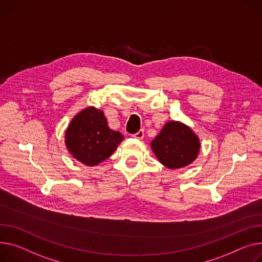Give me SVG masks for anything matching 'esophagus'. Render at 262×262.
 Returning a JSON list of instances; mask_svg holds the SVG:
<instances>
[{"mask_svg":"<svg viewBox=\"0 0 262 262\" xmlns=\"http://www.w3.org/2000/svg\"><path fill=\"white\" fill-rule=\"evenodd\" d=\"M133 137L136 138V139H138V140H141V139H143V137H144V130H143V129H140L137 134L133 135Z\"/></svg>","mask_w":262,"mask_h":262,"instance_id":"1","label":"esophagus"}]
</instances>
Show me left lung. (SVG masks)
Listing matches in <instances>:
<instances>
[{
    "label": "left lung",
    "instance_id": "8db88e82",
    "mask_svg": "<svg viewBox=\"0 0 262 262\" xmlns=\"http://www.w3.org/2000/svg\"><path fill=\"white\" fill-rule=\"evenodd\" d=\"M197 134L181 121H167L150 142L158 161L168 169L183 168L193 163L200 151Z\"/></svg>",
    "mask_w": 262,
    "mask_h": 262
}]
</instances>
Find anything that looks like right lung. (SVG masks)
Listing matches in <instances>:
<instances>
[{
	"label": "right lung",
	"mask_w": 262,
	"mask_h": 262,
	"mask_svg": "<svg viewBox=\"0 0 262 262\" xmlns=\"http://www.w3.org/2000/svg\"><path fill=\"white\" fill-rule=\"evenodd\" d=\"M122 141V134L111 129L103 111L95 106L76 114L64 136L68 152L86 166H96L110 158Z\"/></svg>",
	"instance_id": "right-lung-1"
}]
</instances>
